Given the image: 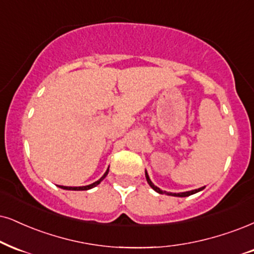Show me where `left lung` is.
<instances>
[{"mask_svg": "<svg viewBox=\"0 0 254 254\" xmlns=\"http://www.w3.org/2000/svg\"><path fill=\"white\" fill-rule=\"evenodd\" d=\"M146 179H147V183L149 184V186L152 187L153 190H155V192H158V193H166V194H170V195H173V196H181V198H183V196H189V195H192V194H194V193H198V192H200V190H203V187H201V189H198V190H189V192H183V193H167V192H162V190H160V189H158V187L156 186H154V185H153V183L151 181V179H149V177H148V174H147V172H146Z\"/></svg>", "mask_w": 254, "mask_h": 254, "instance_id": "left-lung-1", "label": "left lung"}]
</instances>
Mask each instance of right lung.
Segmentation results:
<instances>
[{"instance_id": "add662e5", "label": "right lung", "mask_w": 254, "mask_h": 254, "mask_svg": "<svg viewBox=\"0 0 254 254\" xmlns=\"http://www.w3.org/2000/svg\"><path fill=\"white\" fill-rule=\"evenodd\" d=\"M108 171H109V167H108V170L106 171V173L102 175L101 178H100V179L98 180V181H95V183H93V184H90V185H88V186H82V187H67V186H59V187H61V189H64V190H90V189H93V187H95L96 185H99L100 183H101V181L105 179L106 178V175L108 174Z\"/></svg>"}]
</instances>
